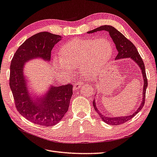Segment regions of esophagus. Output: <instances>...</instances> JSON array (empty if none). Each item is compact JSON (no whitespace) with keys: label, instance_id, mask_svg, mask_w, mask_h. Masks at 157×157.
I'll return each mask as SVG.
<instances>
[{"label":"esophagus","instance_id":"1","mask_svg":"<svg viewBox=\"0 0 157 157\" xmlns=\"http://www.w3.org/2000/svg\"><path fill=\"white\" fill-rule=\"evenodd\" d=\"M83 86V82H78L75 83V84L74 86V91H77L79 88Z\"/></svg>","mask_w":157,"mask_h":157}]
</instances>
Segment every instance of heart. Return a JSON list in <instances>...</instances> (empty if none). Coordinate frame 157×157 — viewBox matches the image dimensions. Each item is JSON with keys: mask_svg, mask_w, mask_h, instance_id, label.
<instances>
[{"mask_svg": "<svg viewBox=\"0 0 157 157\" xmlns=\"http://www.w3.org/2000/svg\"><path fill=\"white\" fill-rule=\"evenodd\" d=\"M112 43L100 38L74 39L62 46L59 58L55 57L56 68L64 77L71 75V70H81L85 75H94L110 59Z\"/></svg>", "mask_w": 157, "mask_h": 157, "instance_id": "obj_1", "label": "heart"}]
</instances>
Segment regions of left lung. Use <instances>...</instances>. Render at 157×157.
Segmentation results:
<instances>
[{
	"label": "left lung",
	"mask_w": 157,
	"mask_h": 157,
	"mask_svg": "<svg viewBox=\"0 0 157 157\" xmlns=\"http://www.w3.org/2000/svg\"><path fill=\"white\" fill-rule=\"evenodd\" d=\"M101 31H108L109 33V34H110L111 38L112 39L114 43L116 49H117L118 52L117 56L115 58V60L125 59V58H130L131 59H132L138 65V67L140 69L142 74H143V76L144 84L142 102L140 104L138 108L132 114L126 116H118V117H108V116H105L102 114H101V112L98 110V108L96 107L95 100H94L93 101V105L94 109H95V110L97 112L98 115L100 116V117L104 122L110 125H120L121 124L124 123L127 121H128L129 120L132 119L134 116H135L137 113L139 112L142 110V108H143L145 101L146 90H147V87L148 86L147 75H146L144 62L143 59H142L139 53H138L136 47L133 45V43L132 42L129 41L127 38H126L124 37V35H123L121 33L118 31L117 29H115L114 27L110 26V25H103V26L98 27L95 29H94V30L88 31L87 33H94Z\"/></svg>",
	"instance_id": "obj_1"
}]
</instances>
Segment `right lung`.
<instances>
[{
	"label": "right lung",
	"mask_w": 157,
	"mask_h": 157,
	"mask_svg": "<svg viewBox=\"0 0 157 157\" xmlns=\"http://www.w3.org/2000/svg\"><path fill=\"white\" fill-rule=\"evenodd\" d=\"M61 39L60 35L49 32L33 35L19 47L10 63L9 84L17 110L23 117L39 125L52 126L61 121L68 110L73 86H52L44 95L35 97L29 92L24 65L37 58L49 61L52 49Z\"/></svg>",
	"instance_id": "obj_1"
}]
</instances>
